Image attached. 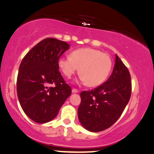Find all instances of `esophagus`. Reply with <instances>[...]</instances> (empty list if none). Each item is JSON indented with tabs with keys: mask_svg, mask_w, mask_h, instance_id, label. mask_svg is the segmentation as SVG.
I'll return each instance as SVG.
<instances>
[{
	"mask_svg": "<svg viewBox=\"0 0 154 154\" xmlns=\"http://www.w3.org/2000/svg\"><path fill=\"white\" fill-rule=\"evenodd\" d=\"M72 92L74 93V94H76V93L79 92V91H78L77 89H76V88H72Z\"/></svg>",
	"mask_w": 154,
	"mask_h": 154,
	"instance_id": "esophagus-1",
	"label": "esophagus"
}]
</instances>
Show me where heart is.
<instances>
[{"label": "heart", "mask_w": 154, "mask_h": 154, "mask_svg": "<svg viewBox=\"0 0 154 154\" xmlns=\"http://www.w3.org/2000/svg\"><path fill=\"white\" fill-rule=\"evenodd\" d=\"M58 66L68 78L72 77L80 68V81L88 82L90 86H97L107 78L112 68V60L109 56L98 49L81 48L73 51L70 56L58 58Z\"/></svg>", "instance_id": "obj_1"}]
</instances>
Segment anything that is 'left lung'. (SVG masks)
Returning a JSON list of instances; mask_svg holds the SVG:
<instances>
[{
    "mask_svg": "<svg viewBox=\"0 0 154 154\" xmlns=\"http://www.w3.org/2000/svg\"><path fill=\"white\" fill-rule=\"evenodd\" d=\"M131 95L130 72L116 54L113 71L105 83L80 94L78 118L84 128L100 132L112 126L120 117Z\"/></svg>",
    "mask_w": 154,
    "mask_h": 154,
    "instance_id": "8db88e82",
    "label": "left lung"
}]
</instances>
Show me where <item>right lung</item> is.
<instances>
[{
	"label": "right lung",
	"instance_id": "right-lung-1",
	"mask_svg": "<svg viewBox=\"0 0 154 154\" xmlns=\"http://www.w3.org/2000/svg\"><path fill=\"white\" fill-rule=\"evenodd\" d=\"M69 48L66 42L46 38L26 54L19 66L17 96L23 112L35 122L53 120L71 95L58 66V58Z\"/></svg>",
	"mask_w": 154,
	"mask_h": 154
}]
</instances>
